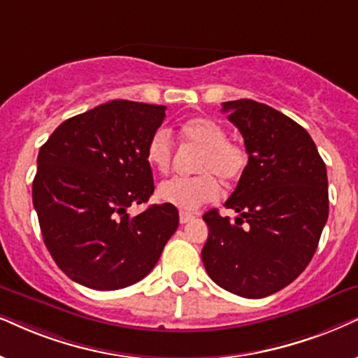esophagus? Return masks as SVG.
<instances>
[{
    "label": "esophagus",
    "instance_id": "1",
    "mask_svg": "<svg viewBox=\"0 0 358 358\" xmlns=\"http://www.w3.org/2000/svg\"><path fill=\"white\" fill-rule=\"evenodd\" d=\"M194 218L193 213H188V211H180V223L185 224L188 223V221H192Z\"/></svg>",
    "mask_w": 358,
    "mask_h": 358
}]
</instances>
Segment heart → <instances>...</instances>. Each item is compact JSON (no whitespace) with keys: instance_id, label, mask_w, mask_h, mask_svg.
I'll return each instance as SVG.
<instances>
[{"instance_id":"heart-1","label":"heart","mask_w":358,"mask_h":358,"mask_svg":"<svg viewBox=\"0 0 358 358\" xmlns=\"http://www.w3.org/2000/svg\"><path fill=\"white\" fill-rule=\"evenodd\" d=\"M185 147L198 148L193 162L194 176H175L158 185V200L180 210H196L220 196L216 178L229 185L238 182L250 165V152L236 140H229L220 122L208 117H194L180 129ZM175 145L166 129H158L148 138L145 158L158 173H166L173 164Z\"/></svg>"}]
</instances>
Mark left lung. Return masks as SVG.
<instances>
[{"label": "left lung", "mask_w": 358, "mask_h": 358, "mask_svg": "<svg viewBox=\"0 0 358 358\" xmlns=\"http://www.w3.org/2000/svg\"><path fill=\"white\" fill-rule=\"evenodd\" d=\"M250 152V165L226 208L203 215L208 239L201 259L226 291L261 299L307 268L327 223V170L304 127L251 99L223 102Z\"/></svg>", "instance_id": "8db88e82"}]
</instances>
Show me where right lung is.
Instances as JSON below:
<instances>
[{"instance_id": "obj_1", "label": "right lung", "mask_w": 358, "mask_h": 358, "mask_svg": "<svg viewBox=\"0 0 358 358\" xmlns=\"http://www.w3.org/2000/svg\"><path fill=\"white\" fill-rule=\"evenodd\" d=\"M165 106L110 101L71 117L38 155L33 205L62 273L85 287L115 291L138 282L178 228V210L147 203L153 175L145 158Z\"/></svg>"}]
</instances>
